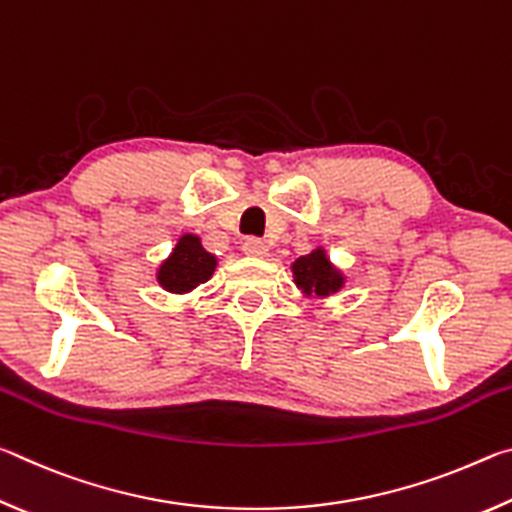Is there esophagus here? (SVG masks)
I'll use <instances>...</instances> for the list:
<instances>
[{"label":"esophagus","instance_id":"34e87169","mask_svg":"<svg viewBox=\"0 0 512 512\" xmlns=\"http://www.w3.org/2000/svg\"><path fill=\"white\" fill-rule=\"evenodd\" d=\"M241 250H244V255H248V257H264L268 253V246L262 239L248 237V239H244V244H241Z\"/></svg>","mask_w":512,"mask_h":512}]
</instances>
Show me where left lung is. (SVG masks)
Instances as JSON below:
<instances>
[{
    "label": "left lung",
    "instance_id": "1",
    "mask_svg": "<svg viewBox=\"0 0 512 512\" xmlns=\"http://www.w3.org/2000/svg\"><path fill=\"white\" fill-rule=\"evenodd\" d=\"M293 275H296V284L307 293H316V296H327L341 289L343 277L334 271L329 264L323 250H314L311 255L296 259L293 264Z\"/></svg>",
    "mask_w": 512,
    "mask_h": 512
}]
</instances>
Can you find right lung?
Segmentation results:
<instances>
[{"label": "right lung", "mask_w": 512, "mask_h": 512, "mask_svg": "<svg viewBox=\"0 0 512 512\" xmlns=\"http://www.w3.org/2000/svg\"><path fill=\"white\" fill-rule=\"evenodd\" d=\"M214 268L216 259L201 246V239L185 235L180 237L167 262L160 266L158 280L167 291L185 293L210 280Z\"/></svg>", "instance_id": "add662e5"}]
</instances>
